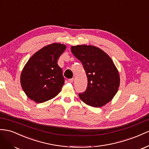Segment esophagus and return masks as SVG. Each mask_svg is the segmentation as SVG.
I'll return each mask as SVG.
<instances>
[{
  "instance_id": "obj_1",
  "label": "esophagus",
  "mask_w": 149,
  "mask_h": 149,
  "mask_svg": "<svg viewBox=\"0 0 149 149\" xmlns=\"http://www.w3.org/2000/svg\"><path fill=\"white\" fill-rule=\"evenodd\" d=\"M68 81H69L70 83H72L73 82V81H74V79L72 78V79H69V80H68Z\"/></svg>"
}]
</instances>
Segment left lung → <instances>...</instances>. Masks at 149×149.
I'll return each mask as SVG.
<instances>
[{"mask_svg":"<svg viewBox=\"0 0 149 149\" xmlns=\"http://www.w3.org/2000/svg\"><path fill=\"white\" fill-rule=\"evenodd\" d=\"M71 51L82 62L87 77V90L79 93L80 99L92 107H102L113 99L120 86L119 74L114 63L95 46H72Z\"/></svg>","mask_w":149,"mask_h":149,"instance_id":"1","label":"left lung"}]
</instances>
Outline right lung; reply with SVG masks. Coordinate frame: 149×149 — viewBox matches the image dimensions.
Returning a JSON list of instances; mask_svg holds the SVG:
<instances>
[{
    "instance_id": "1",
    "label": "right lung",
    "mask_w": 149,
    "mask_h": 149,
    "mask_svg": "<svg viewBox=\"0 0 149 149\" xmlns=\"http://www.w3.org/2000/svg\"><path fill=\"white\" fill-rule=\"evenodd\" d=\"M66 45L54 43L44 47L29 58L20 75L23 91L29 99L42 103L54 98L64 84L57 60Z\"/></svg>"
}]
</instances>
